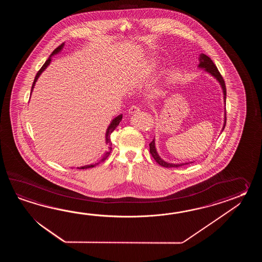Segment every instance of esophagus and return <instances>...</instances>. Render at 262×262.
I'll return each mask as SVG.
<instances>
[{
    "mask_svg": "<svg viewBox=\"0 0 262 262\" xmlns=\"http://www.w3.org/2000/svg\"><path fill=\"white\" fill-rule=\"evenodd\" d=\"M140 112V107L138 106H132L129 108L128 113L129 114H135V113H138Z\"/></svg>",
    "mask_w": 262,
    "mask_h": 262,
    "instance_id": "1",
    "label": "esophagus"
}]
</instances>
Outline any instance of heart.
Masks as SVG:
<instances>
[{"instance_id": "heart-1", "label": "heart", "mask_w": 262, "mask_h": 262, "mask_svg": "<svg viewBox=\"0 0 262 262\" xmlns=\"http://www.w3.org/2000/svg\"><path fill=\"white\" fill-rule=\"evenodd\" d=\"M156 61L154 60V59H150V61L147 62V64H146V67H145V69L148 71V72H150V71H154L155 69H156Z\"/></svg>"}]
</instances>
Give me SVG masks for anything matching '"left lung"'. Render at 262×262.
<instances>
[{"label":"left lung","mask_w":262,"mask_h":262,"mask_svg":"<svg viewBox=\"0 0 262 262\" xmlns=\"http://www.w3.org/2000/svg\"><path fill=\"white\" fill-rule=\"evenodd\" d=\"M200 61H201V62H200V64H199V67L204 68V70H205L206 72L210 73L212 77H214V78H216L218 81H219V83H220L221 87H222L223 93H224V100H225V103H226V97H227L226 84H225L224 78H223L222 76H221V74L218 71L217 67L214 64V62L211 60V58L205 55V54H201V57H200ZM225 114H226V113H225ZM226 121H227V117H225V123H224V126H223L222 130H224L225 126H226ZM149 145H150V155L154 157V159H155L160 166H162V167H167V168H168V167H182V166H184V165L189 164V163H184V164H170V163L164 161L161 157L158 156V154H157V151H156L155 139H152V141H151Z\"/></svg>","instance_id":"obj_1"}]
</instances>
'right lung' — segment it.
<instances>
[{"instance_id":"add662e5","label":"right lung","mask_w":262,"mask_h":262,"mask_svg":"<svg viewBox=\"0 0 262 262\" xmlns=\"http://www.w3.org/2000/svg\"><path fill=\"white\" fill-rule=\"evenodd\" d=\"M62 47H63V43L62 44L60 45L58 48H56L55 50H53V52L51 53V55L49 57V59L46 61L44 64H43V67L40 68L39 71L37 72L36 74V76H35V78H34V82H33V86H32V91L34 89V84L36 82V80H37V78H39L40 75H41V73L44 71L45 69L48 67V66L50 64V61H51V56L54 55L56 53H58V52H60L61 51V49H62ZM122 118H123V115L121 114V115H119L117 117L115 118V119H113L112 120V123L110 124V126L107 127V130H106V143L107 144V148H108V150L107 151H106L105 154H104V156L102 157V159H101L100 161L97 162V163H95V164H93V165H87V166H84V167H77V168H79V169H86V168H90V167H94L96 166V165H98L100 162H104L106 160V158L108 157V156L111 155V152H112V140H111V135H112V132L115 130V128L117 127L118 125H119V123L120 122L122 121Z\"/></svg>"}]
</instances>
